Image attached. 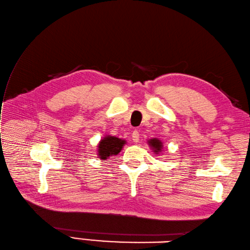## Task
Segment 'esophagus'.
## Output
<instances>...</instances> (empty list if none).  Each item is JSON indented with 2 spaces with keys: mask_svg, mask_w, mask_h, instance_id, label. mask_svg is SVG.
<instances>
[{
  "mask_svg": "<svg viewBox=\"0 0 250 250\" xmlns=\"http://www.w3.org/2000/svg\"><path fill=\"white\" fill-rule=\"evenodd\" d=\"M132 139L135 143H137L139 141V131L138 130H134L132 132Z\"/></svg>",
  "mask_w": 250,
  "mask_h": 250,
  "instance_id": "1",
  "label": "esophagus"
}]
</instances>
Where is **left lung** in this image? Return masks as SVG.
<instances>
[{
    "instance_id": "left-lung-1",
    "label": "left lung",
    "mask_w": 250,
    "mask_h": 250,
    "mask_svg": "<svg viewBox=\"0 0 250 250\" xmlns=\"http://www.w3.org/2000/svg\"><path fill=\"white\" fill-rule=\"evenodd\" d=\"M149 145L152 147V149L154 150V152L158 153L160 150L162 149V143L159 141L158 138H153V139H150L149 141Z\"/></svg>"
}]
</instances>
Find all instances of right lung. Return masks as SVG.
<instances>
[{
	"mask_svg": "<svg viewBox=\"0 0 250 250\" xmlns=\"http://www.w3.org/2000/svg\"><path fill=\"white\" fill-rule=\"evenodd\" d=\"M125 144V141L120 138H117L115 136H106L104 139L99 144V156L102 160H106L108 156H113L118 154L121 149H123V146Z\"/></svg>",
	"mask_w": 250,
	"mask_h": 250,
	"instance_id": "right-lung-1",
	"label": "right lung"
}]
</instances>
